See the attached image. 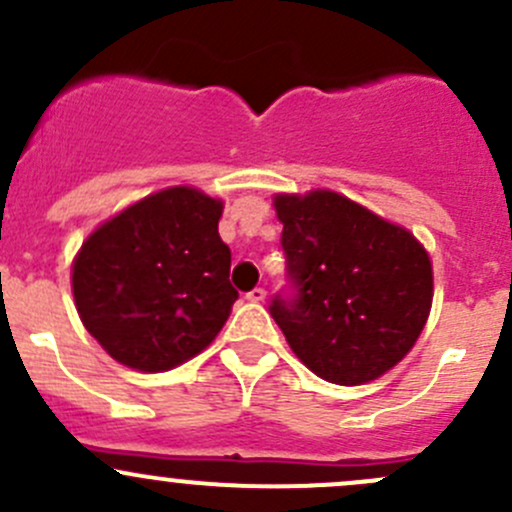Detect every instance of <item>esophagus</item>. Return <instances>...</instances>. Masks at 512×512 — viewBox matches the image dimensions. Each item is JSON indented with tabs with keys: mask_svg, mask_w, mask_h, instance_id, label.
I'll use <instances>...</instances> for the list:
<instances>
[{
	"mask_svg": "<svg viewBox=\"0 0 512 512\" xmlns=\"http://www.w3.org/2000/svg\"><path fill=\"white\" fill-rule=\"evenodd\" d=\"M265 297H267V292L262 287H255L252 289V292H247L245 294V299L247 301H255V304H260V301H265Z\"/></svg>",
	"mask_w": 512,
	"mask_h": 512,
	"instance_id": "34e87169",
	"label": "esophagus"
}]
</instances>
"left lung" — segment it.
<instances>
[{
	"label": "left lung",
	"mask_w": 512,
	"mask_h": 512,
	"mask_svg": "<svg viewBox=\"0 0 512 512\" xmlns=\"http://www.w3.org/2000/svg\"><path fill=\"white\" fill-rule=\"evenodd\" d=\"M294 297L272 319L311 373L363 385L395 368L427 324L432 262L410 230L336 191L277 193Z\"/></svg>",
	"instance_id": "1"
}]
</instances>
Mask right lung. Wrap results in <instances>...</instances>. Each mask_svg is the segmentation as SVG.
Returning <instances> with one entry per match:
<instances>
[{
    "label": "right lung",
    "instance_id": "add662e5",
    "mask_svg": "<svg viewBox=\"0 0 512 512\" xmlns=\"http://www.w3.org/2000/svg\"><path fill=\"white\" fill-rule=\"evenodd\" d=\"M220 215V198L174 186L125 208L83 242L73 260L75 309L117 363L161 373L218 336L238 299Z\"/></svg>",
    "mask_w": 512,
    "mask_h": 512
}]
</instances>
